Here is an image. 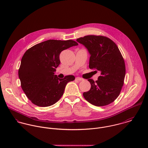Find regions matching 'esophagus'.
Returning a JSON list of instances; mask_svg holds the SVG:
<instances>
[{
  "mask_svg": "<svg viewBox=\"0 0 148 148\" xmlns=\"http://www.w3.org/2000/svg\"><path fill=\"white\" fill-rule=\"evenodd\" d=\"M76 79L77 80H78V81H82V80H83V79L82 78H80V77H76Z\"/></svg>",
  "mask_w": 148,
  "mask_h": 148,
  "instance_id": "esophagus-1",
  "label": "esophagus"
}]
</instances>
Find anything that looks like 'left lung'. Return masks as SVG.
<instances>
[{"label": "left lung", "mask_w": 148, "mask_h": 148, "mask_svg": "<svg viewBox=\"0 0 148 148\" xmlns=\"http://www.w3.org/2000/svg\"><path fill=\"white\" fill-rule=\"evenodd\" d=\"M76 41L83 44L90 55L89 68L100 72L95 82L88 80L91 87L83 93L85 100L97 106L112 103L120 95L125 76L124 60L118 47L103 36L88 35Z\"/></svg>", "instance_id": "left-lung-1"}]
</instances>
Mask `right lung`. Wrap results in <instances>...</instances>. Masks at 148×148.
I'll use <instances>...</instances> for the list:
<instances>
[{
	"label": "right lung",
	"mask_w": 148,
	"mask_h": 148,
	"mask_svg": "<svg viewBox=\"0 0 148 148\" xmlns=\"http://www.w3.org/2000/svg\"><path fill=\"white\" fill-rule=\"evenodd\" d=\"M72 40H48L28 49L21 59L19 69L21 86L27 97L36 106L46 107L55 104L63 95L73 75L59 79L55 75L60 63L62 51L77 45Z\"/></svg>",
	"instance_id": "add662e5"
}]
</instances>
